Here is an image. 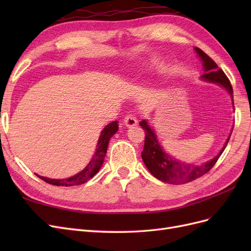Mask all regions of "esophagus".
Returning <instances> with one entry per match:
<instances>
[{
    "label": "esophagus",
    "instance_id": "esophagus-1",
    "mask_svg": "<svg viewBox=\"0 0 251 251\" xmlns=\"http://www.w3.org/2000/svg\"><path fill=\"white\" fill-rule=\"evenodd\" d=\"M124 124L127 126H134L137 125V119H136V117H134L133 115H131V114H128V115H126L125 118H124Z\"/></svg>",
    "mask_w": 251,
    "mask_h": 251
}]
</instances>
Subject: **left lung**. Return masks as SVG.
<instances>
[{"label": "left lung", "mask_w": 251, "mask_h": 251, "mask_svg": "<svg viewBox=\"0 0 251 251\" xmlns=\"http://www.w3.org/2000/svg\"><path fill=\"white\" fill-rule=\"evenodd\" d=\"M201 59L203 60L204 71L202 78L211 82H217L219 85H222L228 93L230 94L233 102V91L230 85V80L226 76V74L222 69L217 66V64L212 60L206 53L203 52L201 49L196 48ZM139 125L146 132V138H144V148L141 153L142 160L146 164L148 170L151 174L157 179L169 184H185L188 182H192L196 179L202 177L203 175L208 173L212 166H214L218 159L223 153L227 143L229 141L230 136L224 144L221 151L212 159V160L206 162L202 165L195 164H186L183 162H179L175 160L174 158L164 153L161 147L159 146L155 133L151 131L146 120H141Z\"/></svg>", "instance_id": "left-lung-1"}]
</instances>
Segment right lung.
<instances>
[{"label":"right lung","instance_id":"add662e5","mask_svg":"<svg viewBox=\"0 0 251 251\" xmlns=\"http://www.w3.org/2000/svg\"><path fill=\"white\" fill-rule=\"evenodd\" d=\"M117 130H118V121L117 120L113 121V123L109 124L103 128L100 137V140H98L97 149H96L95 154L92 158V160L89 162V164L86 166L85 170H82L80 173L75 175V176L70 177L68 179H63V180H54V179L45 178V177L39 176V175H36V176L40 179H42L43 181L47 182V183L52 184V185H56V186H73V185H79L82 183H86L87 181H89L91 178L94 177L97 174V172L100 170L101 165L103 163V160H104L105 154H107L109 141H110L112 136L117 132Z\"/></svg>","mask_w":251,"mask_h":251}]
</instances>
